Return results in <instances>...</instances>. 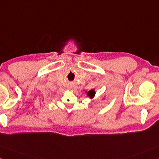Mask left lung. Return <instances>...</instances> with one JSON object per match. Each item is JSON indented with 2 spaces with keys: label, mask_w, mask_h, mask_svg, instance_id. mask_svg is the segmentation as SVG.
<instances>
[{
  "label": "left lung",
  "mask_w": 159,
  "mask_h": 159,
  "mask_svg": "<svg viewBox=\"0 0 159 159\" xmlns=\"http://www.w3.org/2000/svg\"><path fill=\"white\" fill-rule=\"evenodd\" d=\"M87 95L88 97H89V98L92 99L96 95V91L94 89H91L90 91H89L88 92H87Z\"/></svg>",
  "instance_id": "left-lung-1"
}]
</instances>
